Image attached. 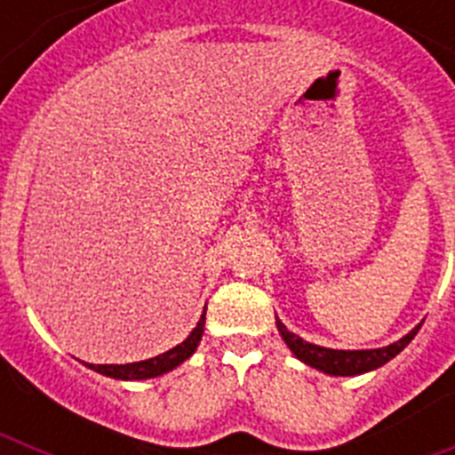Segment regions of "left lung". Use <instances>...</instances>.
I'll use <instances>...</instances> for the list:
<instances>
[{"label": "left lung", "mask_w": 455, "mask_h": 455, "mask_svg": "<svg viewBox=\"0 0 455 455\" xmlns=\"http://www.w3.org/2000/svg\"><path fill=\"white\" fill-rule=\"evenodd\" d=\"M277 332L283 335L284 344L289 347V351L299 357L300 363H305L307 367L316 369V371H323L328 376H360V373L373 371V369L387 364L392 357L399 355L410 341L415 339L417 331L421 328L415 325L408 335L401 337L399 341H392L383 348H363V351H341V348H325L319 344H309L303 337H299L296 332L287 331V325L275 316Z\"/></svg>", "instance_id": "1"}]
</instances>
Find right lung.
<instances>
[{"label": "right lung", "mask_w": 455, "mask_h": 455, "mask_svg": "<svg viewBox=\"0 0 455 455\" xmlns=\"http://www.w3.org/2000/svg\"><path fill=\"white\" fill-rule=\"evenodd\" d=\"M204 312H207V307H204ZM204 312L203 316H200L198 323H196V328L191 331V335H188L182 344L172 347L171 351L159 353V355L150 357V360H140V363L86 364V367L92 369V371L102 373V376L116 378V380H148V378L164 376V373L172 371V369H178L182 363H187L188 357L196 353L204 332Z\"/></svg>", "instance_id": "obj_1"}]
</instances>
